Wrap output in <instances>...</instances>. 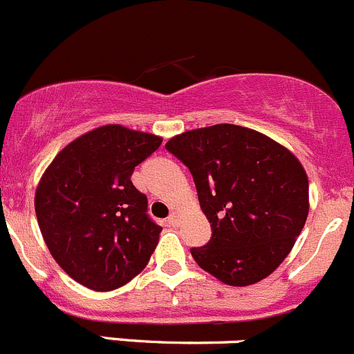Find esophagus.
<instances>
[{"label":"esophagus","mask_w":354,"mask_h":354,"mask_svg":"<svg viewBox=\"0 0 354 354\" xmlns=\"http://www.w3.org/2000/svg\"><path fill=\"white\" fill-rule=\"evenodd\" d=\"M180 219H181V214L178 211H173L169 214V219H167V221H169V225L171 226H178L180 225Z\"/></svg>","instance_id":"esophagus-1"}]
</instances>
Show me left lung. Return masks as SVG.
Segmentation results:
<instances>
[{
	"mask_svg": "<svg viewBox=\"0 0 354 354\" xmlns=\"http://www.w3.org/2000/svg\"><path fill=\"white\" fill-rule=\"evenodd\" d=\"M166 149L190 169L212 236L192 256L232 287L261 282L292 250L310 212L303 164L270 136L214 124L173 136Z\"/></svg>",
	"mask_w": 354,
	"mask_h": 354,
	"instance_id": "8db88e82",
	"label": "left lung"
}]
</instances>
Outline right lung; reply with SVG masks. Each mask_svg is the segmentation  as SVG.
Wrapping results in <instances>:
<instances>
[{
	"mask_svg": "<svg viewBox=\"0 0 354 354\" xmlns=\"http://www.w3.org/2000/svg\"><path fill=\"white\" fill-rule=\"evenodd\" d=\"M160 143L150 133L100 126L64 147L41 176L34 197L41 235L81 286L114 290L149 263L162 228L147 216L131 174Z\"/></svg>",
	"mask_w": 354,
	"mask_h": 354,
	"instance_id": "obj_1",
	"label": "right lung"
}]
</instances>
